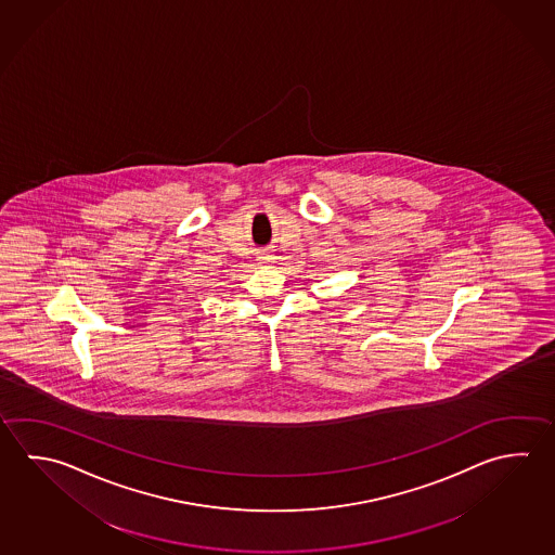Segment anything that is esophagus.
<instances>
[{
	"label": "esophagus",
	"instance_id": "1",
	"mask_svg": "<svg viewBox=\"0 0 555 555\" xmlns=\"http://www.w3.org/2000/svg\"><path fill=\"white\" fill-rule=\"evenodd\" d=\"M260 260H262V262H266V260H270V258H268V256H260Z\"/></svg>",
	"mask_w": 555,
	"mask_h": 555
}]
</instances>
